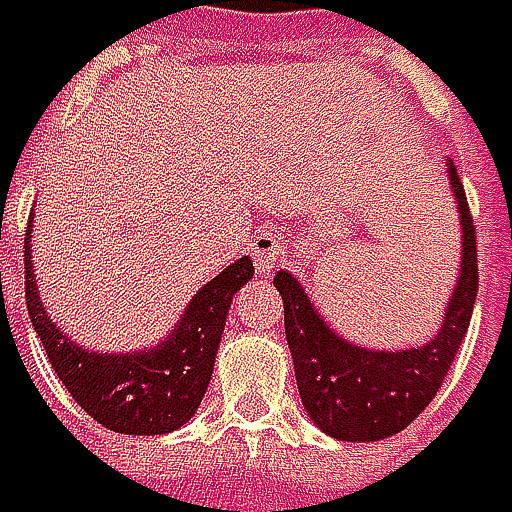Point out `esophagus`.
<instances>
[{
    "label": "esophagus",
    "mask_w": 512,
    "mask_h": 512,
    "mask_svg": "<svg viewBox=\"0 0 512 512\" xmlns=\"http://www.w3.org/2000/svg\"><path fill=\"white\" fill-rule=\"evenodd\" d=\"M287 255V243L272 234V231H260L252 243V257H255V269L257 275H269L281 260Z\"/></svg>",
    "instance_id": "esophagus-1"
}]
</instances>
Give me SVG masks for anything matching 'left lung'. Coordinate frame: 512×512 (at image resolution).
Returning <instances> with one entry per match:
<instances>
[{
	"instance_id": "1",
	"label": "left lung",
	"mask_w": 512,
	"mask_h": 512,
	"mask_svg": "<svg viewBox=\"0 0 512 512\" xmlns=\"http://www.w3.org/2000/svg\"><path fill=\"white\" fill-rule=\"evenodd\" d=\"M448 177L460 210V278L448 299L439 335L424 347L388 353L350 344L329 329L311 296L290 272H278L272 278L284 299V335L296 367L302 406L332 439L379 442L406 430L430 406L462 347L477 296V240L465 189L451 159Z\"/></svg>"
}]
</instances>
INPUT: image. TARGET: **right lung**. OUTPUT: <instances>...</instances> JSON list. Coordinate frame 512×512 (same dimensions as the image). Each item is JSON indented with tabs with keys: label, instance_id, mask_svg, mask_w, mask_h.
Listing matches in <instances>:
<instances>
[{
	"label": "right lung",
	"instance_id": "right-lung-1",
	"mask_svg": "<svg viewBox=\"0 0 512 512\" xmlns=\"http://www.w3.org/2000/svg\"><path fill=\"white\" fill-rule=\"evenodd\" d=\"M29 246L32 234H26V308L70 397L115 433L159 436L183 427L198 412L210 385L231 299L255 275L252 260L240 257L207 281L162 344L139 353H94L82 350L50 320L35 284Z\"/></svg>",
	"mask_w": 512,
	"mask_h": 512
}]
</instances>
